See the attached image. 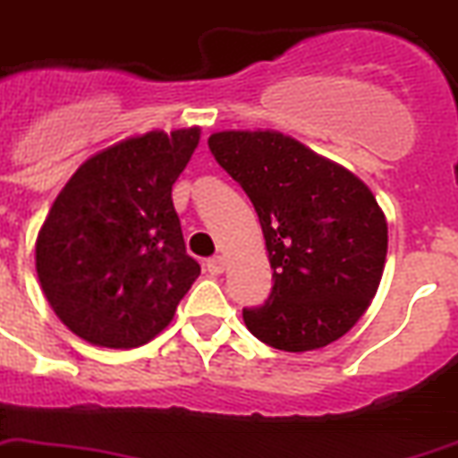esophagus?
I'll return each mask as SVG.
<instances>
[{
  "mask_svg": "<svg viewBox=\"0 0 458 458\" xmlns=\"http://www.w3.org/2000/svg\"><path fill=\"white\" fill-rule=\"evenodd\" d=\"M207 270L211 275H221L225 270V259L223 256H211V259H207Z\"/></svg>",
  "mask_w": 458,
  "mask_h": 458,
  "instance_id": "1",
  "label": "esophagus"
}]
</instances>
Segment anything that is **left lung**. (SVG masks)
Segmentation results:
<instances>
[{
	"mask_svg": "<svg viewBox=\"0 0 458 458\" xmlns=\"http://www.w3.org/2000/svg\"><path fill=\"white\" fill-rule=\"evenodd\" d=\"M209 150L254 204L273 292L244 325L277 351L306 352L344 336L384 275L388 225L371 191L344 166L277 131H218Z\"/></svg>",
	"mask_w": 458,
	"mask_h": 458,
	"instance_id": "obj_1",
	"label": "left lung"
}]
</instances>
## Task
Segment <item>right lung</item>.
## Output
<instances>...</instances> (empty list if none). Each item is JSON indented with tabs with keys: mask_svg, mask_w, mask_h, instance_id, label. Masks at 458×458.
I'll use <instances>...</instances> for the list:
<instances>
[{
	"mask_svg": "<svg viewBox=\"0 0 458 458\" xmlns=\"http://www.w3.org/2000/svg\"><path fill=\"white\" fill-rule=\"evenodd\" d=\"M197 143V126L126 139L87 159L55 197L37 275L54 313L89 344H148L197 280L171 199Z\"/></svg>",
	"mask_w": 458,
	"mask_h": 458,
	"instance_id": "add662e5",
	"label": "right lung"
}]
</instances>
